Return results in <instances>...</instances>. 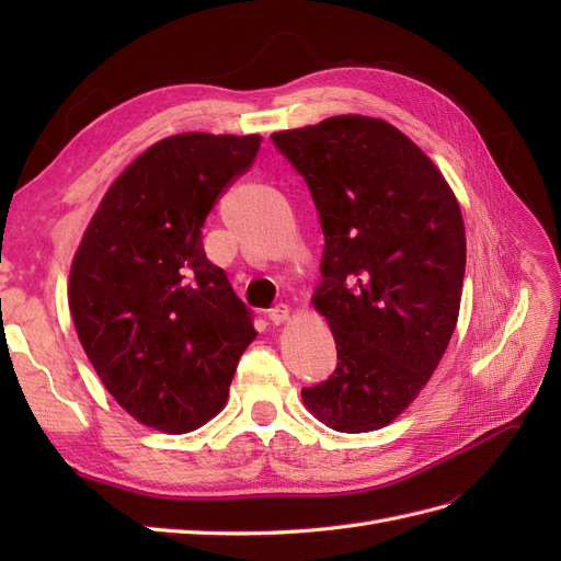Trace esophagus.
Returning a JSON list of instances; mask_svg holds the SVG:
<instances>
[{
	"label": "esophagus",
	"mask_w": 561,
	"mask_h": 561,
	"mask_svg": "<svg viewBox=\"0 0 561 561\" xmlns=\"http://www.w3.org/2000/svg\"><path fill=\"white\" fill-rule=\"evenodd\" d=\"M268 320L274 322V325H283V322L290 320V309L285 307V304H278V307H274L268 311Z\"/></svg>",
	"instance_id": "34e87169"
}]
</instances>
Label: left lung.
<instances>
[{
  "instance_id": "obj_1",
  "label": "left lung",
  "mask_w": 561,
  "mask_h": 561,
  "mask_svg": "<svg viewBox=\"0 0 561 561\" xmlns=\"http://www.w3.org/2000/svg\"><path fill=\"white\" fill-rule=\"evenodd\" d=\"M271 140L307 180L325 236L311 301L336 369L301 400L339 433L379 431L416 400L454 334L461 208L437 165L383 118L330 116Z\"/></svg>"
}]
</instances>
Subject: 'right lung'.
<instances>
[{
    "label": "right lung",
    "mask_w": 561,
    "mask_h": 561,
    "mask_svg": "<svg viewBox=\"0 0 561 561\" xmlns=\"http://www.w3.org/2000/svg\"><path fill=\"white\" fill-rule=\"evenodd\" d=\"M262 135L180 133L118 175L81 236L70 313L100 381L142 426L201 428L225 410L257 336L201 227L252 165Z\"/></svg>",
    "instance_id": "obj_1"
}]
</instances>
